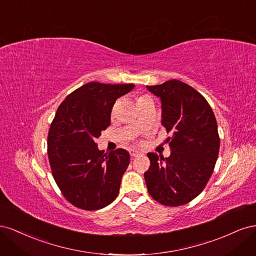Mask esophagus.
Returning a JSON list of instances; mask_svg holds the SVG:
<instances>
[{"label":"esophagus","mask_w":256,"mask_h":256,"mask_svg":"<svg viewBox=\"0 0 256 256\" xmlns=\"http://www.w3.org/2000/svg\"><path fill=\"white\" fill-rule=\"evenodd\" d=\"M130 156L131 157H138V156H140V154H143L141 152H138V150H130Z\"/></svg>","instance_id":"1"}]
</instances>
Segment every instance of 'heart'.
<instances>
[{"label": "heart", "instance_id": "b5f03b06", "mask_svg": "<svg viewBox=\"0 0 256 256\" xmlns=\"http://www.w3.org/2000/svg\"><path fill=\"white\" fill-rule=\"evenodd\" d=\"M142 98H143V97H142Z\"/></svg>", "mask_w": 256, "mask_h": 256}]
</instances>
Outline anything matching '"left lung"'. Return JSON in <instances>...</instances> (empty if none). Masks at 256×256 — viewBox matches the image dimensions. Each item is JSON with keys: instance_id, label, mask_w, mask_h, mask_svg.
<instances>
[{"instance_id": "left-lung-1", "label": "left lung", "mask_w": 256, "mask_h": 256, "mask_svg": "<svg viewBox=\"0 0 256 256\" xmlns=\"http://www.w3.org/2000/svg\"><path fill=\"white\" fill-rule=\"evenodd\" d=\"M161 100V124L172 136L168 158L148 152L144 173L147 190L166 206H180L205 188L218 159L220 138L214 114L207 100L190 85L176 79L148 86Z\"/></svg>"}]
</instances>
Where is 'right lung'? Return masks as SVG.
<instances>
[{
  "label": "right lung",
  "mask_w": 256,
  "mask_h": 256,
  "mask_svg": "<svg viewBox=\"0 0 256 256\" xmlns=\"http://www.w3.org/2000/svg\"><path fill=\"white\" fill-rule=\"evenodd\" d=\"M134 88V84L90 82L58 108L48 134V157L54 180L74 206L97 210L118 196L130 154L122 148L99 150L95 138L110 126L116 99Z\"/></svg>",
  "instance_id": "1"
}]
</instances>
